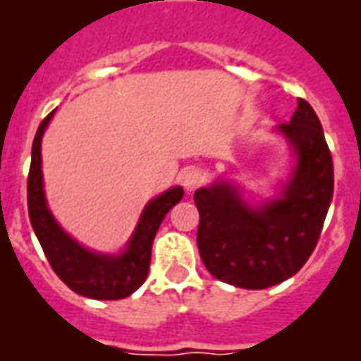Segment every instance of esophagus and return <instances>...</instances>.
Returning <instances> with one entry per match:
<instances>
[{"label":"esophagus","instance_id":"obj_1","mask_svg":"<svg viewBox=\"0 0 361 361\" xmlns=\"http://www.w3.org/2000/svg\"><path fill=\"white\" fill-rule=\"evenodd\" d=\"M203 180H205V175H203L200 167H190V169H186L183 173V177H180V183H183L186 192H194L195 188H200Z\"/></svg>","mask_w":361,"mask_h":361}]
</instances>
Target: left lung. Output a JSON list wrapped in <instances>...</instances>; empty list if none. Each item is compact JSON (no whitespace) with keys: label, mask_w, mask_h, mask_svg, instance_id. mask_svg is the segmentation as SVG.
I'll list each match as a JSON object with an SVG mask.
<instances>
[{"label":"left lung","mask_w":361,"mask_h":361,"mask_svg":"<svg viewBox=\"0 0 361 361\" xmlns=\"http://www.w3.org/2000/svg\"><path fill=\"white\" fill-rule=\"evenodd\" d=\"M276 133L290 145L294 166L275 197L250 203L222 178L194 194L201 259L231 286L262 290L294 276L317 247L334 197V161L311 105L298 99Z\"/></svg>","instance_id":"8db88e82"}]
</instances>
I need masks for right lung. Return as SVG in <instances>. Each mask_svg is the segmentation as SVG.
I'll return each instance as SVG.
<instances>
[{
    "mask_svg": "<svg viewBox=\"0 0 361 361\" xmlns=\"http://www.w3.org/2000/svg\"><path fill=\"white\" fill-rule=\"evenodd\" d=\"M56 111L39 124L32 145V166L27 177V212L32 228L52 269L67 286L90 300H124L141 286L150 267L156 231L171 207L183 200V186H173L145 205L130 241L122 252H97L75 241L49 209L43 183L41 141Z\"/></svg>",
    "mask_w": 361,
    "mask_h": 361,
    "instance_id": "1",
    "label": "right lung"
}]
</instances>
